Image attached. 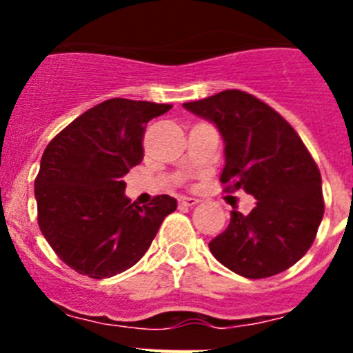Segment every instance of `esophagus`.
<instances>
[{
    "mask_svg": "<svg viewBox=\"0 0 353 353\" xmlns=\"http://www.w3.org/2000/svg\"><path fill=\"white\" fill-rule=\"evenodd\" d=\"M179 203L182 205V207H194V205L199 203V199H196V198H187V196H183V198L179 199Z\"/></svg>",
    "mask_w": 353,
    "mask_h": 353,
    "instance_id": "1",
    "label": "esophagus"
}]
</instances>
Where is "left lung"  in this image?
<instances>
[{
  "label": "left lung",
  "mask_w": 353,
  "mask_h": 353,
  "mask_svg": "<svg viewBox=\"0 0 353 353\" xmlns=\"http://www.w3.org/2000/svg\"><path fill=\"white\" fill-rule=\"evenodd\" d=\"M183 108L214 121L224 139L221 183L256 198L248 215L232 212L212 254L249 279L290 269L314 242L322 223V176L301 136L281 114L254 95L224 90Z\"/></svg>",
  "instance_id": "8db88e82"
}]
</instances>
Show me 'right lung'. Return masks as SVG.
<instances>
[{
	"instance_id": "obj_1",
	"label": "right lung",
	"mask_w": 353,
	"mask_h": 353,
	"mask_svg": "<svg viewBox=\"0 0 353 353\" xmlns=\"http://www.w3.org/2000/svg\"><path fill=\"white\" fill-rule=\"evenodd\" d=\"M171 104L109 99L84 111L43 150L35 179L39 226L70 269L93 279L138 263L176 199L150 205L125 198L123 174L143 161V136L152 118Z\"/></svg>"
}]
</instances>
